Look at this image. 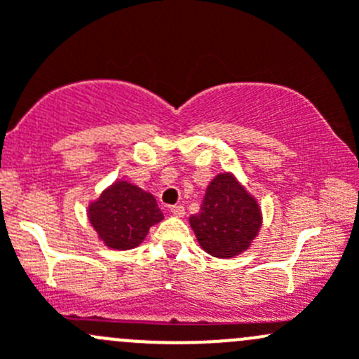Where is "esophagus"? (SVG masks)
Here are the masks:
<instances>
[{"instance_id": "obj_1", "label": "esophagus", "mask_w": 359, "mask_h": 359, "mask_svg": "<svg viewBox=\"0 0 359 359\" xmlns=\"http://www.w3.org/2000/svg\"><path fill=\"white\" fill-rule=\"evenodd\" d=\"M170 212H172L173 215H177V217H184V215H186V208H184L182 205L170 206Z\"/></svg>"}]
</instances>
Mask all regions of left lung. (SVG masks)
I'll return each mask as SVG.
<instances>
[{"mask_svg":"<svg viewBox=\"0 0 359 359\" xmlns=\"http://www.w3.org/2000/svg\"><path fill=\"white\" fill-rule=\"evenodd\" d=\"M189 222L206 253L229 259L248 248L262 217L243 186L231 173H220L206 187L200 212Z\"/></svg>","mask_w":359,"mask_h":359,"instance_id":"left-lung-1","label":"left lung"}]
</instances>
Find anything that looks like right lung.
Returning <instances> with one entry per match:
<instances>
[{
	"mask_svg": "<svg viewBox=\"0 0 359 359\" xmlns=\"http://www.w3.org/2000/svg\"><path fill=\"white\" fill-rule=\"evenodd\" d=\"M90 222L107 247L135 248L142 243L151 226L163 219L153 194L128 182L112 184L88 210Z\"/></svg>",
	"mask_w": 359,
	"mask_h": 359,
	"instance_id": "obj_1",
	"label": "right lung"
}]
</instances>
